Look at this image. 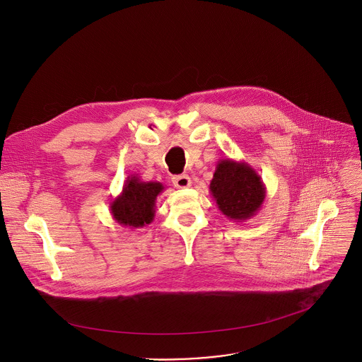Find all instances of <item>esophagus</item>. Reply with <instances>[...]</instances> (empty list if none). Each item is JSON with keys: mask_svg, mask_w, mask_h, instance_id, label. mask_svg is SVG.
Wrapping results in <instances>:
<instances>
[{"mask_svg": "<svg viewBox=\"0 0 362 362\" xmlns=\"http://www.w3.org/2000/svg\"><path fill=\"white\" fill-rule=\"evenodd\" d=\"M173 184L177 188H188V187H191V178L187 174L175 175V177H173Z\"/></svg>", "mask_w": 362, "mask_h": 362, "instance_id": "34e87169", "label": "esophagus"}]
</instances>
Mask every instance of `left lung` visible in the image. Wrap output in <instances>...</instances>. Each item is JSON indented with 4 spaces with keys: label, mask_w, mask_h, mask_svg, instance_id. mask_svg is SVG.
<instances>
[{
    "label": "left lung",
    "mask_w": 362,
    "mask_h": 362,
    "mask_svg": "<svg viewBox=\"0 0 362 362\" xmlns=\"http://www.w3.org/2000/svg\"><path fill=\"white\" fill-rule=\"evenodd\" d=\"M209 191L219 211L235 222L252 218L264 204L267 194L255 170L244 161L232 158L218 161Z\"/></svg>",
    "instance_id": "left-lung-1"
}]
</instances>
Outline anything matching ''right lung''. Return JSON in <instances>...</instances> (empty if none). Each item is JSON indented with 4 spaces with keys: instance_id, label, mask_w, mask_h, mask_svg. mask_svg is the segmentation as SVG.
Wrapping results in <instances>:
<instances>
[{
    "instance_id": "1",
    "label": "right lung",
    "mask_w": 362,
    "mask_h": 362,
    "mask_svg": "<svg viewBox=\"0 0 362 362\" xmlns=\"http://www.w3.org/2000/svg\"><path fill=\"white\" fill-rule=\"evenodd\" d=\"M164 185L157 181H140L136 175L127 177L118 195L111 202L112 218L121 226L139 229L150 225L154 219L156 199L163 192Z\"/></svg>"
}]
</instances>
